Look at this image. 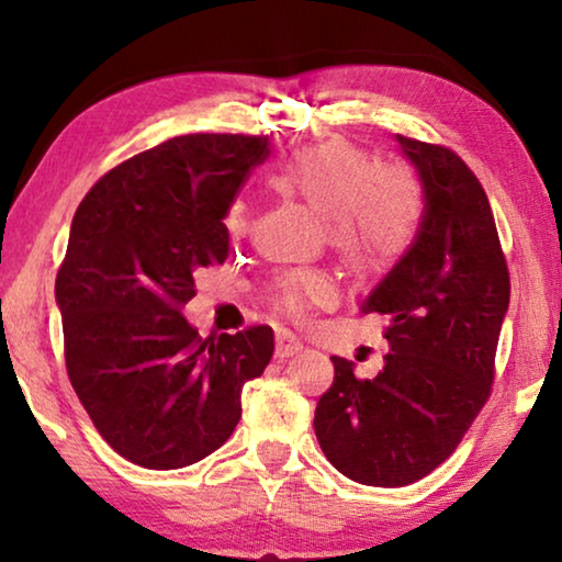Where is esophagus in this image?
Returning <instances> with one entry per match:
<instances>
[{"label": "esophagus", "instance_id": "34e87169", "mask_svg": "<svg viewBox=\"0 0 562 562\" xmlns=\"http://www.w3.org/2000/svg\"><path fill=\"white\" fill-rule=\"evenodd\" d=\"M304 350V342L299 340L296 335H291L283 329V333H276V358H291L296 356V352Z\"/></svg>", "mask_w": 562, "mask_h": 562}]
</instances>
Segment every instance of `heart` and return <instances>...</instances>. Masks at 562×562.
<instances>
[{
    "label": "heart",
    "instance_id": "1",
    "mask_svg": "<svg viewBox=\"0 0 562 562\" xmlns=\"http://www.w3.org/2000/svg\"><path fill=\"white\" fill-rule=\"evenodd\" d=\"M273 183L325 217L329 245L358 279H383L417 240L425 214L417 168L404 160H379L348 137L296 148ZM225 229L233 240L248 235V204L229 206ZM266 296L281 317L304 322L314 310H329L340 291L325 268L304 266L276 273Z\"/></svg>",
    "mask_w": 562,
    "mask_h": 562
}]
</instances>
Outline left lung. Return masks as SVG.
Returning <instances> with one entry per match:
<instances>
[{"label": "left lung", "instance_id": "1", "mask_svg": "<svg viewBox=\"0 0 562 562\" xmlns=\"http://www.w3.org/2000/svg\"><path fill=\"white\" fill-rule=\"evenodd\" d=\"M425 187L417 240L366 299L386 314L391 352L375 379L333 358L314 432L329 463L366 486H409L445 463L491 396L509 268L494 212L465 160L396 135Z\"/></svg>", "mask_w": 562, "mask_h": 562}]
</instances>
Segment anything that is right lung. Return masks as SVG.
I'll list each match as a JSON object with an SVG mask.
<instances>
[{
    "instance_id": "1",
    "label": "right lung",
    "mask_w": 562,
    "mask_h": 562,
    "mask_svg": "<svg viewBox=\"0 0 562 562\" xmlns=\"http://www.w3.org/2000/svg\"><path fill=\"white\" fill-rule=\"evenodd\" d=\"M268 137L196 133L99 179L71 222L56 302L71 386L130 463L173 471L227 442L240 394L273 356V329L202 340L181 317L196 273L225 263V214Z\"/></svg>"
}]
</instances>
